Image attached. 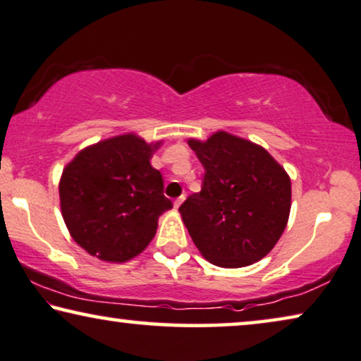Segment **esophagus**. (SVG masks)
I'll return each instance as SVG.
<instances>
[{"instance_id": "1", "label": "esophagus", "mask_w": 361, "mask_h": 361, "mask_svg": "<svg viewBox=\"0 0 361 361\" xmlns=\"http://www.w3.org/2000/svg\"><path fill=\"white\" fill-rule=\"evenodd\" d=\"M183 201H185V195H181L180 197H176V200H175V202H173V204H175V207H180L181 206V202Z\"/></svg>"}]
</instances>
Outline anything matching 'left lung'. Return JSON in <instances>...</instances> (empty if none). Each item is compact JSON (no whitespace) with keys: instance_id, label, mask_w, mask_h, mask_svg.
<instances>
[{"instance_id":"8db88e82","label":"left lung","mask_w":361,"mask_h":361,"mask_svg":"<svg viewBox=\"0 0 361 361\" xmlns=\"http://www.w3.org/2000/svg\"><path fill=\"white\" fill-rule=\"evenodd\" d=\"M204 166L200 192L180 212L212 265L240 268L262 260L280 240L291 209V180L260 145L227 132L188 140Z\"/></svg>"}]
</instances>
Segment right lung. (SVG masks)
Here are the masks:
<instances>
[{"label":"right lung","instance_id":"1","mask_svg":"<svg viewBox=\"0 0 361 361\" xmlns=\"http://www.w3.org/2000/svg\"><path fill=\"white\" fill-rule=\"evenodd\" d=\"M160 142L118 135L81 150L60 180L62 216L73 240L106 262H128L155 235L159 217L173 207L164 178L150 165Z\"/></svg>","mask_w":361,"mask_h":361}]
</instances>
